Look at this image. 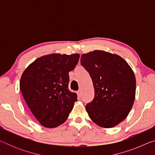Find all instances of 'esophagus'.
Segmentation results:
<instances>
[{"mask_svg": "<svg viewBox=\"0 0 155 155\" xmlns=\"http://www.w3.org/2000/svg\"><path fill=\"white\" fill-rule=\"evenodd\" d=\"M77 94H78V96H81V90H78V91H77Z\"/></svg>", "mask_w": 155, "mask_h": 155, "instance_id": "obj_1", "label": "esophagus"}]
</instances>
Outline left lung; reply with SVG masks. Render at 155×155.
I'll use <instances>...</instances> for the list:
<instances>
[{"instance_id":"obj_1","label":"left lung","mask_w":155,"mask_h":155,"mask_svg":"<svg viewBox=\"0 0 155 155\" xmlns=\"http://www.w3.org/2000/svg\"><path fill=\"white\" fill-rule=\"evenodd\" d=\"M81 64L90 74L94 89L93 101L85 106L89 117L101 127L119 124L135 101L136 79L132 68L118 54L99 50L83 54Z\"/></svg>"}]
</instances>
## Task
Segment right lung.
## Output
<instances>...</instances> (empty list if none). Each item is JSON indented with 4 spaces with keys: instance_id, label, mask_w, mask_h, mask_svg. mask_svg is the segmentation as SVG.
Here are the masks:
<instances>
[{
    "instance_id": "1",
    "label": "right lung",
    "mask_w": 155,
    "mask_h": 155,
    "mask_svg": "<svg viewBox=\"0 0 155 155\" xmlns=\"http://www.w3.org/2000/svg\"><path fill=\"white\" fill-rule=\"evenodd\" d=\"M80 54L52 53L35 59L23 72L20 89L26 103L38 121L46 128L64 123L77 101L68 89L69 72Z\"/></svg>"
}]
</instances>
